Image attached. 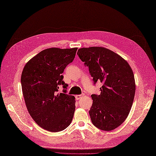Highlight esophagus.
Here are the masks:
<instances>
[{
    "label": "esophagus",
    "instance_id": "1",
    "mask_svg": "<svg viewBox=\"0 0 156 156\" xmlns=\"http://www.w3.org/2000/svg\"><path fill=\"white\" fill-rule=\"evenodd\" d=\"M84 95V93H83V94H78V95H76V96H75L76 100H79L80 99V98H81Z\"/></svg>",
    "mask_w": 156,
    "mask_h": 156
}]
</instances>
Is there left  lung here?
<instances>
[{
  "instance_id": "8db88e82",
  "label": "left lung",
  "mask_w": 156,
  "mask_h": 156,
  "mask_svg": "<svg viewBox=\"0 0 156 156\" xmlns=\"http://www.w3.org/2000/svg\"><path fill=\"white\" fill-rule=\"evenodd\" d=\"M81 60L89 68L94 84L103 85L100 95L92 94L89 111L92 123L109 131L119 126L128 116L134 101L136 84L133 70L116 53L102 47L78 49Z\"/></svg>"
}]
</instances>
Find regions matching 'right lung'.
Segmentation results:
<instances>
[{
    "label": "right lung",
    "mask_w": 156,
    "mask_h": 156,
    "mask_svg": "<svg viewBox=\"0 0 156 156\" xmlns=\"http://www.w3.org/2000/svg\"><path fill=\"white\" fill-rule=\"evenodd\" d=\"M77 49L47 48L32 58L23 69L21 84L26 107L35 122L47 131H63L73 119L75 96L57 92L59 85L68 87L62 73L74 60Z\"/></svg>",
    "instance_id": "add662e5"
}]
</instances>
